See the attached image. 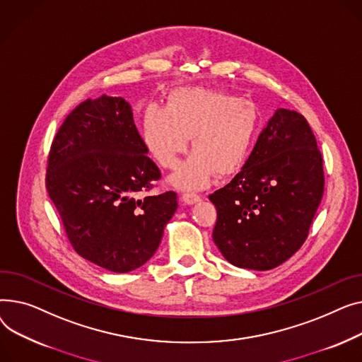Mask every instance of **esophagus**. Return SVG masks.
<instances>
[{
  "instance_id": "esophagus-1",
  "label": "esophagus",
  "mask_w": 362,
  "mask_h": 362,
  "mask_svg": "<svg viewBox=\"0 0 362 362\" xmlns=\"http://www.w3.org/2000/svg\"><path fill=\"white\" fill-rule=\"evenodd\" d=\"M181 200L185 203V204H194V203H197V202H200L202 200V197L200 196H197V194H193V193H184L182 194V197H181Z\"/></svg>"
}]
</instances>
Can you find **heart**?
<instances>
[{
	"mask_svg": "<svg viewBox=\"0 0 362 362\" xmlns=\"http://www.w3.org/2000/svg\"><path fill=\"white\" fill-rule=\"evenodd\" d=\"M259 132L260 112L252 102L202 88L173 90L166 108L148 105L141 118L143 144L162 168L174 169L191 139L194 152L169 180L182 189H202L216 174L240 173Z\"/></svg>",
	"mask_w": 362,
	"mask_h": 362,
	"instance_id": "b5f03b06",
	"label": "heart"
}]
</instances>
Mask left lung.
Wrapping results in <instances>:
<instances>
[{
	"instance_id": "left-lung-1",
	"label": "left lung",
	"mask_w": 362,
	"mask_h": 362,
	"mask_svg": "<svg viewBox=\"0 0 362 362\" xmlns=\"http://www.w3.org/2000/svg\"><path fill=\"white\" fill-rule=\"evenodd\" d=\"M325 191L323 159L307 119L281 108L241 171L210 194L214 241L233 266L270 270L304 244Z\"/></svg>"
}]
</instances>
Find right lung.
<instances>
[{"mask_svg": "<svg viewBox=\"0 0 362 362\" xmlns=\"http://www.w3.org/2000/svg\"><path fill=\"white\" fill-rule=\"evenodd\" d=\"M147 153L122 98L83 102L52 141L48 194L74 250L106 270L151 260L178 207L174 191L141 197L160 178Z\"/></svg>", "mask_w": 362, "mask_h": 362, "instance_id": "add662e5", "label": "right lung"}]
</instances>
